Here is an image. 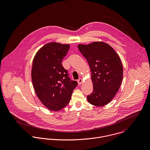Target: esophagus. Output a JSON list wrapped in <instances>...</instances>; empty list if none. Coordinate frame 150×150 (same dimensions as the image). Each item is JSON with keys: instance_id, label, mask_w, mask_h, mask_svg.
Wrapping results in <instances>:
<instances>
[{"instance_id": "1", "label": "esophagus", "mask_w": 150, "mask_h": 150, "mask_svg": "<svg viewBox=\"0 0 150 150\" xmlns=\"http://www.w3.org/2000/svg\"><path fill=\"white\" fill-rule=\"evenodd\" d=\"M77 82H78V84H79V85H81V84H82V83H83V80H82V79L80 78V79L77 80Z\"/></svg>"}]
</instances>
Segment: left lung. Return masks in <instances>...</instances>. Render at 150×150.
Here are the masks:
<instances>
[{
    "mask_svg": "<svg viewBox=\"0 0 150 150\" xmlns=\"http://www.w3.org/2000/svg\"><path fill=\"white\" fill-rule=\"evenodd\" d=\"M78 48L87 60L91 71L93 92L88 102L96 106L110 103L118 91L123 79V67L115 50L108 44L97 42L79 44Z\"/></svg>",
    "mask_w": 150,
    "mask_h": 150,
    "instance_id": "obj_1",
    "label": "left lung"
}]
</instances>
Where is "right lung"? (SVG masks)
Instances as JSON below:
<instances>
[{
    "instance_id": "right-lung-1",
    "label": "right lung",
    "mask_w": 150,
    "mask_h": 150,
    "mask_svg": "<svg viewBox=\"0 0 150 150\" xmlns=\"http://www.w3.org/2000/svg\"><path fill=\"white\" fill-rule=\"evenodd\" d=\"M69 44L48 43L36 54L32 69L35 91L43 105L51 111H59L67 105L76 81L68 77L62 62L67 55Z\"/></svg>"
}]
</instances>
